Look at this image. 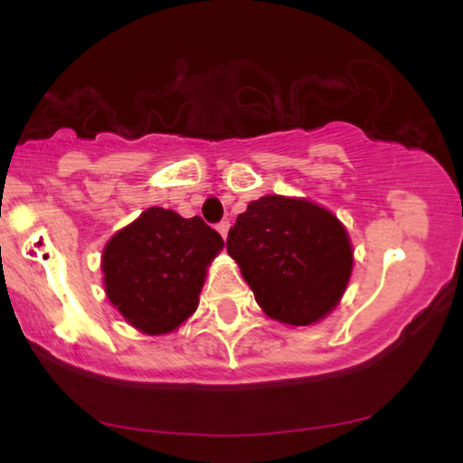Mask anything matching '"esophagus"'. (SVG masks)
<instances>
[{"mask_svg":"<svg viewBox=\"0 0 463 463\" xmlns=\"http://www.w3.org/2000/svg\"><path fill=\"white\" fill-rule=\"evenodd\" d=\"M215 228H217V232H220V235L226 239V235H228V231H231V224H228V222H220V224H217Z\"/></svg>","mask_w":463,"mask_h":463,"instance_id":"esophagus-1","label":"esophagus"}]
</instances>
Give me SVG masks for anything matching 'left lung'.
Here are the masks:
<instances>
[{
	"label": "left lung",
	"mask_w": 463,
	"mask_h": 463,
	"mask_svg": "<svg viewBox=\"0 0 463 463\" xmlns=\"http://www.w3.org/2000/svg\"><path fill=\"white\" fill-rule=\"evenodd\" d=\"M226 250L265 316L289 326L324 320L353 274V243L331 211L305 198L263 195L228 231Z\"/></svg>",
	"instance_id": "8db88e82"
}]
</instances>
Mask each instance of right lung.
Returning a JSON list of instances; mask_svg holds the SVG:
<instances>
[{"label": "right lung", "instance_id": "right-lung-1", "mask_svg": "<svg viewBox=\"0 0 463 463\" xmlns=\"http://www.w3.org/2000/svg\"><path fill=\"white\" fill-rule=\"evenodd\" d=\"M222 248L224 239L200 217L152 206L104 246V291L137 331L172 333L198 309L206 269Z\"/></svg>", "mask_w": 463, "mask_h": 463}]
</instances>
